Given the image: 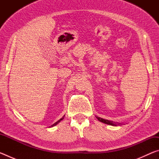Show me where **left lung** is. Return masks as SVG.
I'll return each instance as SVG.
<instances>
[{"mask_svg": "<svg viewBox=\"0 0 159 159\" xmlns=\"http://www.w3.org/2000/svg\"><path fill=\"white\" fill-rule=\"evenodd\" d=\"M97 118L99 120V121H101L104 123H106V124H108V125H116V123H114L113 121H111V120H105V119H103V118H101L99 117H97Z\"/></svg>", "mask_w": 159, "mask_h": 159, "instance_id": "obj_1", "label": "left lung"}]
</instances>
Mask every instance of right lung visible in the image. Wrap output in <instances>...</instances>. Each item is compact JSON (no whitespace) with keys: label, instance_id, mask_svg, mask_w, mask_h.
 I'll return each instance as SVG.
<instances>
[{"label":"right lung","instance_id":"add662e5","mask_svg":"<svg viewBox=\"0 0 159 159\" xmlns=\"http://www.w3.org/2000/svg\"><path fill=\"white\" fill-rule=\"evenodd\" d=\"M64 117H62V118H61V119H60V120H58V121H57V122H56L55 123H54V124H53V125H52V126H54V125H57V123H58L59 122H60V120H62V119H63V118H64Z\"/></svg>","mask_w":159,"mask_h":159}]
</instances>
